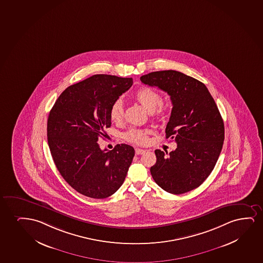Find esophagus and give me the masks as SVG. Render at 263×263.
<instances>
[{
  "mask_svg": "<svg viewBox=\"0 0 263 263\" xmlns=\"http://www.w3.org/2000/svg\"><path fill=\"white\" fill-rule=\"evenodd\" d=\"M144 153H145V150L139 149V148H137V149H136V154H137V155H140V154H143Z\"/></svg>",
  "mask_w": 263,
  "mask_h": 263,
  "instance_id": "34e87169",
  "label": "esophagus"
}]
</instances>
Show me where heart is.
I'll return each instance as SVG.
<instances>
[{"label":"heart","mask_w":263,"mask_h":263,"mask_svg":"<svg viewBox=\"0 0 263 263\" xmlns=\"http://www.w3.org/2000/svg\"><path fill=\"white\" fill-rule=\"evenodd\" d=\"M135 98L149 112H154L156 109V108L157 107L156 114L158 117H163L166 115L167 108L161 103L162 96L156 90L147 86H143L135 92ZM123 117H124L123 102L120 99H117L110 106L109 118L113 122L120 123L122 121ZM149 133H150L149 130L131 127L125 133L124 137L130 143L143 144L148 141Z\"/></svg>","instance_id":"heart-1"}]
</instances>
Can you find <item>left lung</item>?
Listing matches in <instances>:
<instances>
[{
	"instance_id": "left-lung-1",
	"label": "left lung",
	"mask_w": 263,
	"mask_h": 263,
	"mask_svg": "<svg viewBox=\"0 0 263 263\" xmlns=\"http://www.w3.org/2000/svg\"><path fill=\"white\" fill-rule=\"evenodd\" d=\"M141 81L167 92L172 103L166 138L178 146L170 154L155 150L151 174L156 184L173 195L200 186L215 167L225 128L215 101L203 83L176 70L142 76Z\"/></svg>"
}]
</instances>
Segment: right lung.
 <instances>
[{
  "instance_id": "obj_1",
  "label": "right lung",
  "mask_w": 263,
  "mask_h": 263,
  "mask_svg": "<svg viewBox=\"0 0 263 263\" xmlns=\"http://www.w3.org/2000/svg\"><path fill=\"white\" fill-rule=\"evenodd\" d=\"M133 85V79L93 75L68 86L51 108L47 139L51 157L62 178L81 195L104 199L126 178L135 150L117 144L102 150L98 140L111 125L109 109Z\"/></svg>"
}]
</instances>
